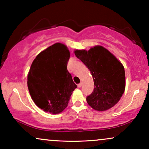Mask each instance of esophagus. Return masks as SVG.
Wrapping results in <instances>:
<instances>
[{"mask_svg":"<svg viewBox=\"0 0 149 149\" xmlns=\"http://www.w3.org/2000/svg\"><path fill=\"white\" fill-rule=\"evenodd\" d=\"M82 85H83V83H79V84H78V88H81Z\"/></svg>","mask_w":149,"mask_h":149,"instance_id":"34e87169","label":"esophagus"}]
</instances>
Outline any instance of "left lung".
Returning <instances> with one entry per match:
<instances>
[{"instance_id":"obj_1","label":"left lung","mask_w":149,"mask_h":149,"mask_svg":"<svg viewBox=\"0 0 149 149\" xmlns=\"http://www.w3.org/2000/svg\"><path fill=\"white\" fill-rule=\"evenodd\" d=\"M75 55L90 70L95 88L87 97L89 105L104 111L116 105L124 93L125 73L120 61L100 45L89 49H76Z\"/></svg>"}]
</instances>
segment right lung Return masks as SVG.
Segmentation results:
<instances>
[{
	"label": "right lung",
	"mask_w": 149,
	"mask_h": 149,
	"mask_svg": "<svg viewBox=\"0 0 149 149\" xmlns=\"http://www.w3.org/2000/svg\"><path fill=\"white\" fill-rule=\"evenodd\" d=\"M69 57L67 47L57 42L39 53L32 62L27 85L34 103L44 111H63L77 88L67 70Z\"/></svg>",
	"instance_id": "1"
}]
</instances>
